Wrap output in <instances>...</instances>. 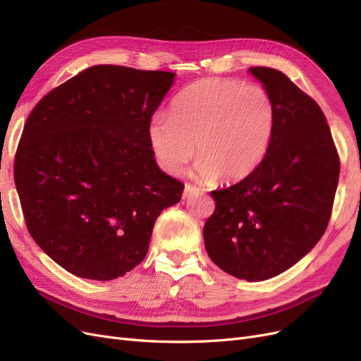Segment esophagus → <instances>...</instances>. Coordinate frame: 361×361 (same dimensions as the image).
Returning a JSON list of instances; mask_svg holds the SVG:
<instances>
[{
  "label": "esophagus",
  "instance_id": "1",
  "mask_svg": "<svg viewBox=\"0 0 361 361\" xmlns=\"http://www.w3.org/2000/svg\"><path fill=\"white\" fill-rule=\"evenodd\" d=\"M199 192H200V190L197 187H194V185H191V183H187V185H185V190H183V199L191 197V195L199 194Z\"/></svg>",
  "mask_w": 361,
  "mask_h": 361
}]
</instances>
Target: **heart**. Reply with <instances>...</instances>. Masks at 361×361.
<instances>
[{
	"label": "heart",
	"instance_id": "b5f03b06",
	"mask_svg": "<svg viewBox=\"0 0 361 361\" xmlns=\"http://www.w3.org/2000/svg\"><path fill=\"white\" fill-rule=\"evenodd\" d=\"M274 126V99L264 85L212 76L183 89L173 114L152 116L147 135L166 173L179 174L197 149L194 171L200 179L236 182L264 161Z\"/></svg>",
	"mask_w": 361,
	"mask_h": 361
}]
</instances>
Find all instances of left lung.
I'll use <instances>...</instances> for the list:
<instances>
[{
    "label": "left lung",
    "instance_id": "1",
    "mask_svg": "<svg viewBox=\"0 0 361 361\" xmlns=\"http://www.w3.org/2000/svg\"><path fill=\"white\" fill-rule=\"evenodd\" d=\"M276 105V126L259 167L212 191L203 227L216 267L247 281L268 280L297 264L329 226L341 171L326 118L309 94L271 68H250Z\"/></svg>",
    "mask_w": 361,
    "mask_h": 361
}]
</instances>
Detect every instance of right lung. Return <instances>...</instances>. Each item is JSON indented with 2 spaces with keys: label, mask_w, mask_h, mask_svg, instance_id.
<instances>
[{
  "label": "right lung",
  "mask_w": 361,
  "mask_h": 361,
  "mask_svg": "<svg viewBox=\"0 0 361 361\" xmlns=\"http://www.w3.org/2000/svg\"><path fill=\"white\" fill-rule=\"evenodd\" d=\"M174 73L99 64L43 96L15 157L27 228L71 274L113 280L146 257L183 183L159 170L149 122Z\"/></svg>",
  "instance_id": "right-lung-1"
}]
</instances>
